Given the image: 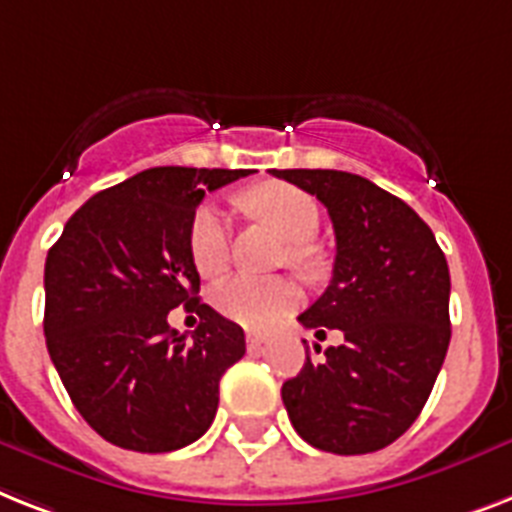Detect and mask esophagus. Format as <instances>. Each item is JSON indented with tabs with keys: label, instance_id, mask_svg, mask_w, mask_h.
Segmentation results:
<instances>
[{
	"label": "esophagus",
	"instance_id": "1",
	"mask_svg": "<svg viewBox=\"0 0 512 512\" xmlns=\"http://www.w3.org/2000/svg\"><path fill=\"white\" fill-rule=\"evenodd\" d=\"M268 344V339H265L263 334H247V350L249 352H260Z\"/></svg>",
	"mask_w": 512,
	"mask_h": 512
}]
</instances>
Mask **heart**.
<instances>
[{"mask_svg":"<svg viewBox=\"0 0 512 512\" xmlns=\"http://www.w3.org/2000/svg\"><path fill=\"white\" fill-rule=\"evenodd\" d=\"M247 210L273 226L286 242L313 239L321 223V210L307 191L292 184L268 181L242 197ZM189 255L199 276L215 278L228 268V223L223 210L202 205L191 218ZM294 260H305V249H292ZM213 305L228 321L244 328H268L299 305V289L289 278L234 276L213 292Z\"/></svg>","mask_w":512,"mask_h":512,"instance_id":"heart-1","label":"heart"}]
</instances>
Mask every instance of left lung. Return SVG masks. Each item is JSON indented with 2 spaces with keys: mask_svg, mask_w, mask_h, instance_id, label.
I'll use <instances>...</instances> for the list:
<instances>
[{
  "mask_svg": "<svg viewBox=\"0 0 512 512\" xmlns=\"http://www.w3.org/2000/svg\"><path fill=\"white\" fill-rule=\"evenodd\" d=\"M326 205L336 234L334 278L299 315L342 344L281 386L307 444L365 455L400 439L421 415L450 347V268L413 207L344 170H273ZM315 352L321 347L315 344Z\"/></svg>",
  "mask_w": 512,
  "mask_h": 512,
  "instance_id": "8db88e82",
  "label": "left lung"
}]
</instances>
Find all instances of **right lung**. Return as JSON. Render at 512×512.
<instances>
[{"label":"right lung","mask_w":512,"mask_h":512,"mask_svg":"<svg viewBox=\"0 0 512 512\" xmlns=\"http://www.w3.org/2000/svg\"><path fill=\"white\" fill-rule=\"evenodd\" d=\"M247 176L149 168L78 207L44 265V336L83 421L115 447L170 452L197 442L218 410L220 376L242 360V326L197 299L189 226L205 191ZM184 304L191 340L167 326Z\"/></svg>","instance_id":"obj_1"}]
</instances>
